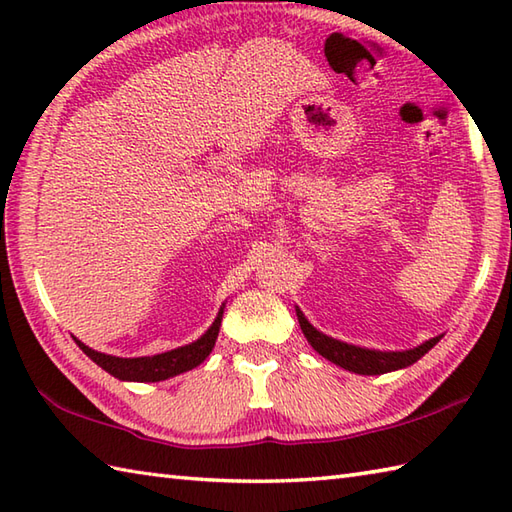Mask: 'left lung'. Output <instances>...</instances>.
Wrapping results in <instances>:
<instances>
[{"instance_id":"8db88e82","label":"left lung","mask_w":512,"mask_h":512,"mask_svg":"<svg viewBox=\"0 0 512 512\" xmlns=\"http://www.w3.org/2000/svg\"><path fill=\"white\" fill-rule=\"evenodd\" d=\"M297 319L303 334H306L308 343L317 350L323 358H328L334 365H339L347 372L363 374V376H376V374H387L394 372V369L409 367L427 354L433 345H436L442 336H433V339L424 341L422 345L413 347V350H402V352H380V350H367V347L350 345L343 341H336L332 336L319 332L312 328L310 321L303 317V312L297 308Z\"/></svg>"}]
</instances>
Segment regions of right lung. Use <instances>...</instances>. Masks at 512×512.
Instances as JSON below:
<instances>
[{"label":"right lung","instance_id":"right-lung-1","mask_svg":"<svg viewBox=\"0 0 512 512\" xmlns=\"http://www.w3.org/2000/svg\"><path fill=\"white\" fill-rule=\"evenodd\" d=\"M222 314H224V308H220L213 325L200 336L198 341L176 347V350H169L165 354L121 358V356H110V354L96 352V350H92V347L81 343L79 339H74V341L85 354L92 358L96 365L103 367L105 372L112 374L114 378L134 380V383H158V380H167L171 376L189 372V369L198 367L204 361V358L211 354V350L215 347L217 334H220Z\"/></svg>","mask_w":512,"mask_h":512}]
</instances>
